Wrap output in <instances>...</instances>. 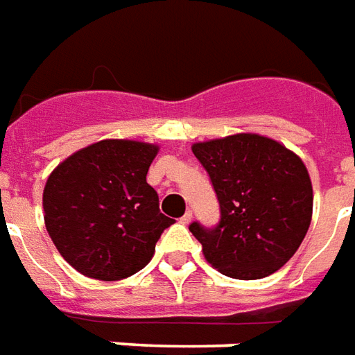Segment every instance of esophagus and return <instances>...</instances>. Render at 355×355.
I'll return each instance as SVG.
<instances>
[{"instance_id": "1", "label": "esophagus", "mask_w": 355, "mask_h": 355, "mask_svg": "<svg viewBox=\"0 0 355 355\" xmlns=\"http://www.w3.org/2000/svg\"><path fill=\"white\" fill-rule=\"evenodd\" d=\"M191 222V211H188L184 214V216L180 218V224H184V225H188Z\"/></svg>"}]
</instances>
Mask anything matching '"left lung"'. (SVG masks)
<instances>
[{
  "label": "left lung",
  "instance_id": "obj_1",
  "mask_svg": "<svg viewBox=\"0 0 355 355\" xmlns=\"http://www.w3.org/2000/svg\"><path fill=\"white\" fill-rule=\"evenodd\" d=\"M216 191L214 227L191 222L205 259L239 280L278 271L297 252L312 218V184L301 157L272 139L239 133L191 146Z\"/></svg>",
  "mask_w": 355,
  "mask_h": 355
}]
</instances>
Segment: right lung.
<instances>
[{"label":"right lung","instance_id":"right-lung-1","mask_svg":"<svg viewBox=\"0 0 355 355\" xmlns=\"http://www.w3.org/2000/svg\"><path fill=\"white\" fill-rule=\"evenodd\" d=\"M156 154V144L107 139L52 171L43 191L46 231L84 277L135 275L152 259L164 230L175 224L159 212V198L146 182Z\"/></svg>","mask_w":355,"mask_h":355}]
</instances>
